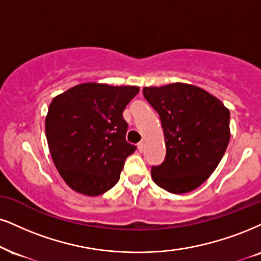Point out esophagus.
Listing matches in <instances>:
<instances>
[{
	"label": "esophagus",
	"instance_id": "esophagus-1",
	"mask_svg": "<svg viewBox=\"0 0 261 261\" xmlns=\"http://www.w3.org/2000/svg\"><path fill=\"white\" fill-rule=\"evenodd\" d=\"M144 145H145V144H144V143H143V141H141V143H139V144H138V150H139V151H140V152H141V151H143V150H144Z\"/></svg>",
	"mask_w": 261,
	"mask_h": 261
}]
</instances>
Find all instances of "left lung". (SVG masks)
Returning <instances> with one entry per match:
<instances>
[{
	"mask_svg": "<svg viewBox=\"0 0 261 261\" xmlns=\"http://www.w3.org/2000/svg\"><path fill=\"white\" fill-rule=\"evenodd\" d=\"M143 94L160 115L166 143V159L152 167V180L170 194L197 189L229 145V109L211 93L188 83L144 87Z\"/></svg>",
	"mask_w": 261,
	"mask_h": 261,
	"instance_id": "1",
	"label": "left lung"
}]
</instances>
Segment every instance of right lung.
Returning a JSON list of instances; mask_svg holds the SVG:
<instances>
[{"label": "right lung", "instance_id": "1", "mask_svg": "<svg viewBox=\"0 0 261 261\" xmlns=\"http://www.w3.org/2000/svg\"><path fill=\"white\" fill-rule=\"evenodd\" d=\"M137 86L87 82L57 95L48 108L46 137L50 156L73 191L99 196L117 184L124 161L136 151L127 143L123 110Z\"/></svg>", "mask_w": 261, "mask_h": 261}]
</instances>
